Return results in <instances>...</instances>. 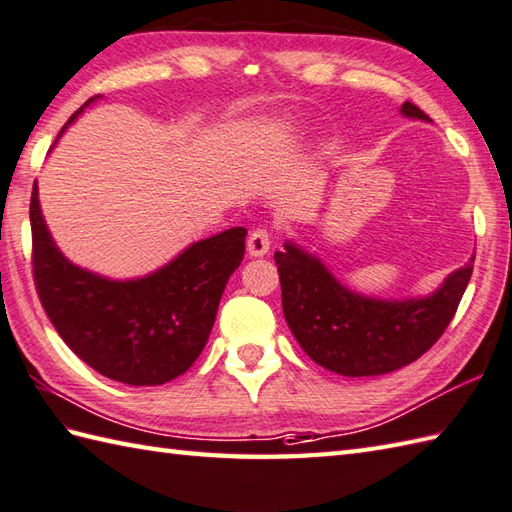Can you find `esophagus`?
Listing matches in <instances>:
<instances>
[{
  "label": "esophagus",
  "mask_w": 512,
  "mask_h": 512,
  "mask_svg": "<svg viewBox=\"0 0 512 512\" xmlns=\"http://www.w3.org/2000/svg\"><path fill=\"white\" fill-rule=\"evenodd\" d=\"M269 245H271V234H269L267 227H256L247 238V252L252 256L267 254Z\"/></svg>",
  "instance_id": "1"
}]
</instances>
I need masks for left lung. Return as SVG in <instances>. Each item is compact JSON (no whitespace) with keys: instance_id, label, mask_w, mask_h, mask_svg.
Returning a JSON list of instances; mask_svg holds the SVG:
<instances>
[{"instance_id":"obj_1","label":"left lung","mask_w":512,"mask_h":512,"mask_svg":"<svg viewBox=\"0 0 512 512\" xmlns=\"http://www.w3.org/2000/svg\"><path fill=\"white\" fill-rule=\"evenodd\" d=\"M402 112L429 121L411 101ZM274 260L294 338L320 367L349 378L391 373L424 356L453 320L473 274L464 265L429 298L389 302L353 294L296 245L287 243Z\"/></svg>"}]
</instances>
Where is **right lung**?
Instances as JSON below:
<instances>
[{
    "instance_id": "obj_1",
    "label": "right lung",
    "mask_w": 512,
    "mask_h": 512,
    "mask_svg": "<svg viewBox=\"0 0 512 512\" xmlns=\"http://www.w3.org/2000/svg\"><path fill=\"white\" fill-rule=\"evenodd\" d=\"M30 232L37 296L52 327L88 367L132 387L179 378L201 356L247 236L243 227L227 229L148 278L114 283L59 254L39 210L37 185L30 194Z\"/></svg>"
}]
</instances>
